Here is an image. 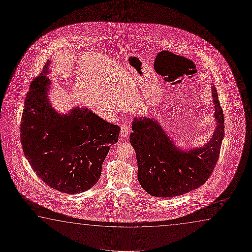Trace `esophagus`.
<instances>
[{
    "label": "esophagus",
    "mask_w": 252,
    "mask_h": 252,
    "mask_svg": "<svg viewBox=\"0 0 252 252\" xmlns=\"http://www.w3.org/2000/svg\"><path fill=\"white\" fill-rule=\"evenodd\" d=\"M130 132V128L128 126L127 124H123L121 126V135L122 137H127L128 134Z\"/></svg>",
    "instance_id": "esophagus-1"
}]
</instances>
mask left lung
<instances>
[{
  "instance_id": "1",
  "label": "left lung",
  "mask_w": 252,
  "mask_h": 252,
  "mask_svg": "<svg viewBox=\"0 0 252 252\" xmlns=\"http://www.w3.org/2000/svg\"><path fill=\"white\" fill-rule=\"evenodd\" d=\"M217 126L203 147L188 151L176 147L155 119L134 118L130 143L138 161V179L152 196L174 197L203 185L217 163L224 138V114L215 87H212Z\"/></svg>"
}]
</instances>
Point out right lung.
<instances>
[{"instance_id": "obj_1", "label": "right lung", "mask_w": 252, "mask_h": 252, "mask_svg": "<svg viewBox=\"0 0 252 252\" xmlns=\"http://www.w3.org/2000/svg\"><path fill=\"white\" fill-rule=\"evenodd\" d=\"M50 61L32 82L21 122L24 155L34 172L51 187L64 193L90 189L100 179L111 145L121 128L104 121L87 107L69 114L56 112L49 101Z\"/></svg>"}]
</instances>
